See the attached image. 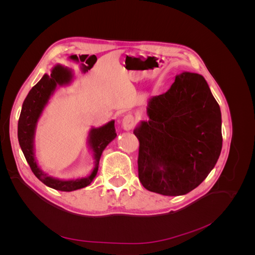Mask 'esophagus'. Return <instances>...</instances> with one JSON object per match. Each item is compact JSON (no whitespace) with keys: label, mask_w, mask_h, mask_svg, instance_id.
<instances>
[{"label":"esophagus","mask_w":255,"mask_h":255,"mask_svg":"<svg viewBox=\"0 0 255 255\" xmlns=\"http://www.w3.org/2000/svg\"><path fill=\"white\" fill-rule=\"evenodd\" d=\"M135 125H136V119L132 114H128L125 116V117H123L122 128L125 129H127V130L132 129L135 127Z\"/></svg>","instance_id":"obj_1"}]
</instances>
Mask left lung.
Wrapping results in <instances>:
<instances>
[{
  "label": "left lung",
  "instance_id": "left-lung-1",
  "mask_svg": "<svg viewBox=\"0 0 255 255\" xmlns=\"http://www.w3.org/2000/svg\"><path fill=\"white\" fill-rule=\"evenodd\" d=\"M149 121L134 129L139 141L138 176L164 196L195 189L212 171L222 148L221 113L202 75L183 72L146 107Z\"/></svg>",
  "mask_w": 255,
  "mask_h": 255
}]
</instances>
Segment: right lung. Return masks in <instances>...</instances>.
I'll use <instances>...</instances> for the list:
<instances>
[{"mask_svg": "<svg viewBox=\"0 0 255 255\" xmlns=\"http://www.w3.org/2000/svg\"><path fill=\"white\" fill-rule=\"evenodd\" d=\"M70 80L71 72L61 66H56L54 68L50 75L44 74L42 79L29 90L27 97L25 98L24 102H23L18 122L19 143L33 173L47 186L61 191H72L88 186L97 175L100 157L102 155L103 150L117 136L115 129V121L109 122L102 128H92L90 130L89 142L95 154L96 167L88 177L72 181H61L53 179V177L48 176L41 170H39V168H38L36 164L33 150V139L36 123L38 118L40 117L43 107L47 104L48 100L53 94V91L55 90L57 85L68 84Z\"/></svg>", "mask_w": 255, "mask_h": 255, "instance_id": "1", "label": "right lung"}]
</instances>
